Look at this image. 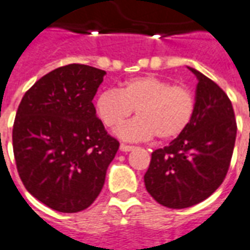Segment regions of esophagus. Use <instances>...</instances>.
<instances>
[{
    "instance_id": "esophagus-1",
    "label": "esophagus",
    "mask_w": 250,
    "mask_h": 250,
    "mask_svg": "<svg viewBox=\"0 0 250 250\" xmlns=\"http://www.w3.org/2000/svg\"><path fill=\"white\" fill-rule=\"evenodd\" d=\"M134 148H135L134 146H128V145H125V143H122V145H120V150H122L123 152H128L131 151V150H134Z\"/></svg>"
}]
</instances>
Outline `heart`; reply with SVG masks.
I'll list each match as a JSON object with an SVG mask.
<instances>
[{
  "instance_id": "heart-1",
  "label": "heart",
  "mask_w": 250,
  "mask_h": 250,
  "mask_svg": "<svg viewBox=\"0 0 250 250\" xmlns=\"http://www.w3.org/2000/svg\"><path fill=\"white\" fill-rule=\"evenodd\" d=\"M134 109L138 116L118 130L122 139L145 141L157 135L167 141L188 128L195 96L186 85H173L166 79L147 75L125 80L119 89H105L95 100L96 115L108 128L123 125Z\"/></svg>"
}]
</instances>
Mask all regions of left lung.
I'll return each instance as SVG.
<instances>
[{"label":"left lung","instance_id":"1","mask_svg":"<svg viewBox=\"0 0 250 250\" xmlns=\"http://www.w3.org/2000/svg\"><path fill=\"white\" fill-rule=\"evenodd\" d=\"M195 111L188 128L151 154L146 190L158 204L185 209L202 202L224 182L230 166L237 125L231 102L213 80L194 68Z\"/></svg>","mask_w":250,"mask_h":250}]
</instances>
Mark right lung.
I'll return each mask as SVG.
<instances>
[{"mask_svg": "<svg viewBox=\"0 0 250 250\" xmlns=\"http://www.w3.org/2000/svg\"><path fill=\"white\" fill-rule=\"evenodd\" d=\"M104 75L84 64L60 66L26 91L16 114L20 178L35 198L62 213L92 205L119 148L92 103Z\"/></svg>", "mask_w": 250, "mask_h": 250, "instance_id": "add662e5", "label": "right lung"}]
</instances>
